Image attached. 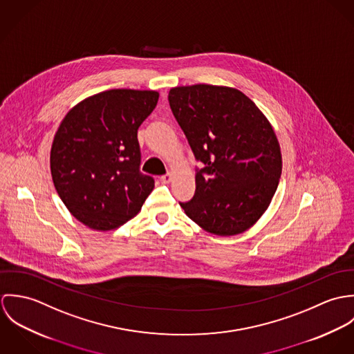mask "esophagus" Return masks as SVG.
<instances>
[{"label":"esophagus","instance_id":"esophagus-1","mask_svg":"<svg viewBox=\"0 0 354 354\" xmlns=\"http://www.w3.org/2000/svg\"><path fill=\"white\" fill-rule=\"evenodd\" d=\"M159 180H160V183H162V184H169V183L171 181V174H170V173L163 174V176H160V177H159Z\"/></svg>","mask_w":354,"mask_h":354}]
</instances>
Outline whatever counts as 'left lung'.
Listing matches in <instances>:
<instances>
[{"mask_svg":"<svg viewBox=\"0 0 354 354\" xmlns=\"http://www.w3.org/2000/svg\"><path fill=\"white\" fill-rule=\"evenodd\" d=\"M169 104L196 160V191L180 203L204 230L234 236L250 229L270 205L282 173L275 132L245 94L195 84L169 91Z\"/></svg>","mask_w":354,"mask_h":354,"instance_id":"8db88e82","label":"left lung"}]
</instances>
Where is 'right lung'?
<instances>
[{
  "label": "right lung",
  "instance_id": "1",
  "mask_svg": "<svg viewBox=\"0 0 354 354\" xmlns=\"http://www.w3.org/2000/svg\"><path fill=\"white\" fill-rule=\"evenodd\" d=\"M156 91L109 90L77 103L55 132L53 183L69 212L94 230L132 219L153 189L140 171L138 129L158 103Z\"/></svg>",
  "mask_w": 354,
  "mask_h": 354
}]
</instances>
